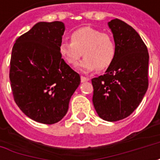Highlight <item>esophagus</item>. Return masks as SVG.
I'll return each instance as SVG.
<instances>
[{
  "mask_svg": "<svg viewBox=\"0 0 160 160\" xmlns=\"http://www.w3.org/2000/svg\"><path fill=\"white\" fill-rule=\"evenodd\" d=\"M80 80H81V82H87V81L89 80V78L85 76H80Z\"/></svg>",
  "mask_w": 160,
  "mask_h": 160,
  "instance_id": "34e87169",
  "label": "esophagus"
}]
</instances>
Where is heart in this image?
<instances>
[{
    "label": "heart",
    "mask_w": 160,
    "mask_h": 160,
    "mask_svg": "<svg viewBox=\"0 0 160 160\" xmlns=\"http://www.w3.org/2000/svg\"><path fill=\"white\" fill-rule=\"evenodd\" d=\"M71 42H63L59 52L68 64L75 67L82 56L79 69L84 73L104 71L110 68L117 56V47L112 37L100 30L83 27L74 31L70 36Z\"/></svg>",
    "instance_id": "b5f03b06"
}]
</instances>
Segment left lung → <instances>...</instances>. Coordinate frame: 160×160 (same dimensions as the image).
<instances>
[{"mask_svg":"<svg viewBox=\"0 0 160 160\" xmlns=\"http://www.w3.org/2000/svg\"><path fill=\"white\" fill-rule=\"evenodd\" d=\"M108 26L113 34L117 56L104 75L93 78L92 103L104 121L124 119L139 106L148 87V48L135 30L118 19Z\"/></svg>","mask_w":160,"mask_h":160,"instance_id":"8db88e82","label":"left lung"}]
</instances>
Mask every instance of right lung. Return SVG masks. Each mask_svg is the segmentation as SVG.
Returning <instances> with one entry per match:
<instances>
[{
  "label": "right lung",
  "instance_id": "right-lung-1",
  "mask_svg": "<svg viewBox=\"0 0 160 160\" xmlns=\"http://www.w3.org/2000/svg\"><path fill=\"white\" fill-rule=\"evenodd\" d=\"M64 23L38 22L12 47L9 78L14 101L28 118L53 124L67 114L70 98L80 84L59 52Z\"/></svg>",
  "mask_w": 160,
  "mask_h": 160
}]
</instances>
